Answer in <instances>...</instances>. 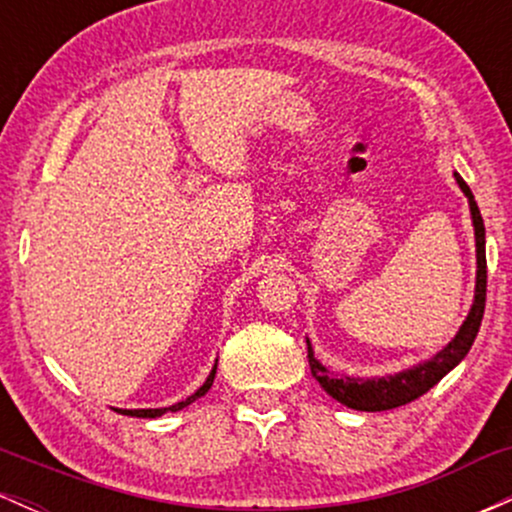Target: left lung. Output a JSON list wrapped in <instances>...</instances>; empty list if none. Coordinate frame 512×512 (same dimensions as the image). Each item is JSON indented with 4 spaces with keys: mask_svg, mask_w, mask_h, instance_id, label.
Masks as SVG:
<instances>
[{
    "mask_svg": "<svg viewBox=\"0 0 512 512\" xmlns=\"http://www.w3.org/2000/svg\"><path fill=\"white\" fill-rule=\"evenodd\" d=\"M455 180L469 202L474 240H477V286H474V303L469 308L467 320L462 322L455 339L448 346H443L436 356H431L424 363H416V366L402 370V373L385 375V378H351V375L330 373V368L322 366L315 358V351L308 339L310 373H313V378L320 383L322 390L337 399V402H342L344 407L356 411H387L414 402V399L426 395L433 385H438L469 354L474 339H477L486 305V231L484 219H481V211L477 202H474L469 185L460 178V173H455Z\"/></svg>",
    "mask_w": 512,
    "mask_h": 512,
    "instance_id": "left-lung-1",
    "label": "left lung"
}]
</instances>
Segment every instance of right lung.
Returning <instances> with one entry per match:
<instances>
[{"label":"right lung","instance_id":"right-lung-1","mask_svg":"<svg viewBox=\"0 0 512 512\" xmlns=\"http://www.w3.org/2000/svg\"><path fill=\"white\" fill-rule=\"evenodd\" d=\"M214 378H216V366L211 368V373L207 375V380H204V385L199 387V390L195 392V395H190L187 399H182V402L178 404H170V407H161V409H117V414H125V416H137V419H156V416H163L168 414V411H180L185 409L187 404H192L195 399L204 397L209 392V387L214 385Z\"/></svg>","mask_w":512,"mask_h":512}]
</instances>
